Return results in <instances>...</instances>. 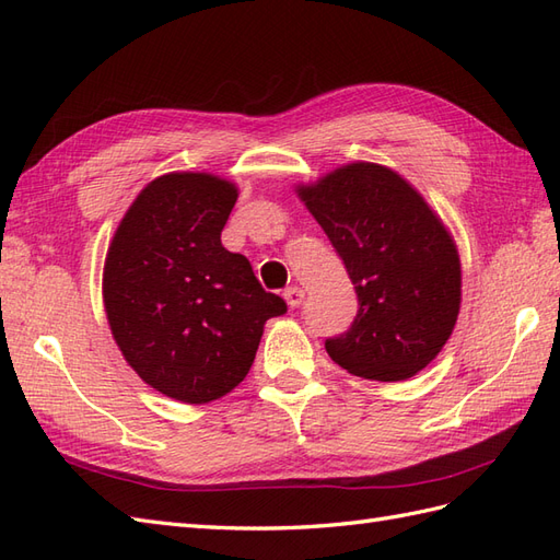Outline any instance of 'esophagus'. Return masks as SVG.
I'll return each mask as SVG.
<instances>
[{
    "instance_id": "esophagus-1",
    "label": "esophagus",
    "mask_w": 560,
    "mask_h": 560,
    "mask_svg": "<svg viewBox=\"0 0 560 560\" xmlns=\"http://www.w3.org/2000/svg\"><path fill=\"white\" fill-rule=\"evenodd\" d=\"M303 296H306V292H303L301 287H287V290H284V301H287V306H290V308H299Z\"/></svg>"
}]
</instances>
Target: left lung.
Returning <instances> with one entry per match:
<instances>
[{"instance_id": "8db88e82", "label": "left lung", "mask_w": 560, "mask_h": 560, "mask_svg": "<svg viewBox=\"0 0 560 560\" xmlns=\"http://www.w3.org/2000/svg\"><path fill=\"white\" fill-rule=\"evenodd\" d=\"M341 254L360 299L352 327L325 343L348 374L397 383L425 369L457 322L460 254L444 219L397 171L371 161L294 184Z\"/></svg>"}]
</instances>
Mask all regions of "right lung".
<instances>
[{"mask_svg": "<svg viewBox=\"0 0 560 560\" xmlns=\"http://www.w3.org/2000/svg\"><path fill=\"white\" fill-rule=\"evenodd\" d=\"M238 194L214 173H165L130 202L107 247L114 341L135 374L182 404H208L243 383L266 319L287 311L243 254L222 245Z\"/></svg>", "mask_w": 560, "mask_h": 560, "instance_id": "obj_1", "label": "right lung"}]
</instances>
